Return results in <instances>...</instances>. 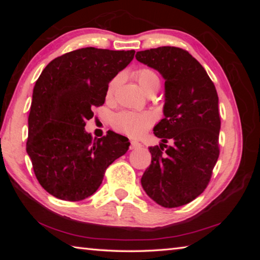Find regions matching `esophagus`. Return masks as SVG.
Returning a JSON list of instances; mask_svg holds the SVG:
<instances>
[{"instance_id":"obj_1","label":"esophagus","mask_w":260,"mask_h":260,"mask_svg":"<svg viewBox=\"0 0 260 260\" xmlns=\"http://www.w3.org/2000/svg\"><path fill=\"white\" fill-rule=\"evenodd\" d=\"M141 147H142V144H141L140 142H138V141H131L129 149H132V150H133V149H139Z\"/></svg>"}]
</instances>
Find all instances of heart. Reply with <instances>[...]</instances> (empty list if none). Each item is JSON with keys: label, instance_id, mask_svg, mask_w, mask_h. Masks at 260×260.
<instances>
[{"label": "heart", "instance_id": "b5f03b06", "mask_svg": "<svg viewBox=\"0 0 260 260\" xmlns=\"http://www.w3.org/2000/svg\"><path fill=\"white\" fill-rule=\"evenodd\" d=\"M136 81L147 94L156 91L160 85L159 76L150 68H140L134 72ZM121 82V76H116L109 82L107 88V99L112 100ZM155 122V116L151 112L122 111L113 118V126L132 138H140L150 128Z\"/></svg>", "mask_w": 260, "mask_h": 260}]
</instances>
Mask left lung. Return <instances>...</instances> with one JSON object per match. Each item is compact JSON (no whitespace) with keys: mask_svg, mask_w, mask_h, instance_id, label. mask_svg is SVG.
Masks as SVG:
<instances>
[{"mask_svg":"<svg viewBox=\"0 0 260 260\" xmlns=\"http://www.w3.org/2000/svg\"><path fill=\"white\" fill-rule=\"evenodd\" d=\"M135 57L165 79V117L153 128L162 143L149 148L151 164L141 184L157 204L178 208L204 191L218 160V94L204 68L181 48L158 47Z\"/></svg>","mask_w":260,"mask_h":260,"instance_id":"8db88e82","label":"left lung"}]
</instances>
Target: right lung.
<instances>
[{"label":"right lung","mask_w":260,"mask_h":260,"mask_svg":"<svg viewBox=\"0 0 260 260\" xmlns=\"http://www.w3.org/2000/svg\"><path fill=\"white\" fill-rule=\"evenodd\" d=\"M134 54L81 48L51 60L35 82L26 151L50 195L70 202L91 196L109 165L128 150L125 136L110 132L93 140L85 126L94 116L91 109L104 104L109 82Z\"/></svg>","instance_id":"obj_1"}]
</instances>
